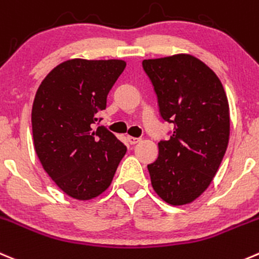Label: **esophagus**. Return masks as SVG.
<instances>
[{"mask_svg":"<svg viewBox=\"0 0 259 259\" xmlns=\"http://www.w3.org/2000/svg\"><path fill=\"white\" fill-rule=\"evenodd\" d=\"M140 138H134V137H127V142H129V144L134 145V144H138V143L140 142Z\"/></svg>","mask_w":259,"mask_h":259,"instance_id":"esophagus-1","label":"esophagus"}]
</instances>
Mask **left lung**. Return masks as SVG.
<instances>
[{"mask_svg":"<svg viewBox=\"0 0 259 259\" xmlns=\"http://www.w3.org/2000/svg\"><path fill=\"white\" fill-rule=\"evenodd\" d=\"M163 120L175 124L158 143L157 160L148 164L153 190L173 206L191 204L210 186L230 134L228 97L212 69L190 54L144 59Z\"/></svg>","mask_w":259,"mask_h":259,"instance_id":"obj_1","label":"left lung"}]
</instances>
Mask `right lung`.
I'll return each mask as SVG.
<instances>
[{
	"instance_id": "add662e5",
	"label": "right lung",
	"mask_w": 259,
	"mask_h": 259,
	"mask_svg": "<svg viewBox=\"0 0 259 259\" xmlns=\"http://www.w3.org/2000/svg\"><path fill=\"white\" fill-rule=\"evenodd\" d=\"M126 67L121 59L76 58L42 79L31 110L37 158L55 185L76 200H91L111 185L126 147L95 124Z\"/></svg>"
}]
</instances>
